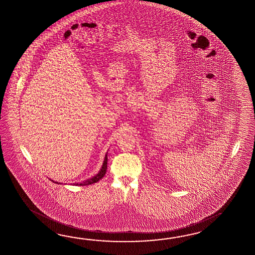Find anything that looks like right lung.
<instances>
[{
  "label": "right lung",
  "instance_id": "obj_1",
  "mask_svg": "<svg viewBox=\"0 0 255 255\" xmlns=\"http://www.w3.org/2000/svg\"><path fill=\"white\" fill-rule=\"evenodd\" d=\"M107 163H108V152L106 153L105 158H104V161H103V164H102V167L100 168V172L97 174V175H95L93 178L88 179L86 181H83L81 183H75V185H76V186H78V185H80V186H87V185H90V184H93V183L100 181L105 176L106 171H107ZM51 181H53V180H51ZM55 183H58V182H55Z\"/></svg>",
  "mask_w": 255,
  "mask_h": 255
}]
</instances>
